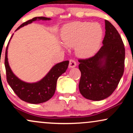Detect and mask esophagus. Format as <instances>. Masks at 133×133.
<instances>
[{
    "label": "esophagus",
    "instance_id": "esophagus-1",
    "mask_svg": "<svg viewBox=\"0 0 133 133\" xmlns=\"http://www.w3.org/2000/svg\"><path fill=\"white\" fill-rule=\"evenodd\" d=\"M77 65V63L74 60H72V59H71L69 61V68H75V67Z\"/></svg>",
    "mask_w": 133,
    "mask_h": 133
}]
</instances>
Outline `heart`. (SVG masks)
Listing matches in <instances>:
<instances>
[{
    "label": "heart",
    "instance_id": "b5f03b06",
    "mask_svg": "<svg viewBox=\"0 0 133 133\" xmlns=\"http://www.w3.org/2000/svg\"><path fill=\"white\" fill-rule=\"evenodd\" d=\"M99 24L89 22H73L61 30V39L65 46L75 47L76 54L82 58L91 57L97 52L103 38Z\"/></svg>",
    "mask_w": 133,
    "mask_h": 133
}]
</instances>
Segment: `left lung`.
<instances>
[{
    "label": "left lung",
    "instance_id": "1",
    "mask_svg": "<svg viewBox=\"0 0 133 133\" xmlns=\"http://www.w3.org/2000/svg\"><path fill=\"white\" fill-rule=\"evenodd\" d=\"M103 46L94 56L79 60V89L85 98L101 101L112 94L124 73L125 49L119 34L105 20Z\"/></svg>",
    "mask_w": 133,
    "mask_h": 133
}]
</instances>
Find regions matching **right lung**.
Instances as JSON below:
<instances>
[{
    "label": "right lung",
    "instance_id": "right-lung-1",
    "mask_svg": "<svg viewBox=\"0 0 133 133\" xmlns=\"http://www.w3.org/2000/svg\"><path fill=\"white\" fill-rule=\"evenodd\" d=\"M51 20V18L45 17H36L23 23L17 29L16 31L34 21ZM13 35L9 40L5 51V67L7 82L18 97L24 101L30 104H40L47 101L54 94L57 79L66 71L69 61H65L55 64L43 78L37 82H27L24 81L15 75L9 64L7 57L8 47Z\"/></svg>",
    "mask_w": 133,
    "mask_h": 133
}]
</instances>
